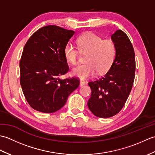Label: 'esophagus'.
<instances>
[{
  "mask_svg": "<svg viewBox=\"0 0 155 155\" xmlns=\"http://www.w3.org/2000/svg\"><path fill=\"white\" fill-rule=\"evenodd\" d=\"M84 84H85V82L84 81H83V80H81L80 81V86L82 87V86H83V85H84Z\"/></svg>",
  "mask_w": 155,
  "mask_h": 155,
  "instance_id": "esophagus-1",
  "label": "esophagus"
}]
</instances>
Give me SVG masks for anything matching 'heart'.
I'll list each match as a JSON object with an SVG mask.
<instances>
[{
    "label": "heart",
    "mask_w": 155,
    "mask_h": 155,
    "mask_svg": "<svg viewBox=\"0 0 155 155\" xmlns=\"http://www.w3.org/2000/svg\"><path fill=\"white\" fill-rule=\"evenodd\" d=\"M78 50L85 55V63L72 69V74L86 79L93 76L96 72L102 74L108 71L114 61L117 48L110 39H103L92 32L81 36L76 41ZM74 47L67 44L64 48L66 60L72 65L78 63L79 52Z\"/></svg>",
    "instance_id": "heart-1"
}]
</instances>
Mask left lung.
I'll list each match as a JSON object with an SVG mask.
<instances>
[{
	"label": "left lung",
	"instance_id": "1",
	"mask_svg": "<svg viewBox=\"0 0 155 155\" xmlns=\"http://www.w3.org/2000/svg\"><path fill=\"white\" fill-rule=\"evenodd\" d=\"M117 48L114 61L103 77L88 83V107L95 116L109 118L119 113L132 89L135 73L134 51L128 36L117 30L111 36Z\"/></svg>",
	"mask_w": 155,
	"mask_h": 155
}]
</instances>
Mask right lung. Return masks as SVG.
Returning a JSON list of instances; mask_svg holds the SVG:
<instances>
[{
    "instance_id": "obj_1",
    "label": "right lung",
    "mask_w": 155,
    "mask_h": 155,
    "mask_svg": "<svg viewBox=\"0 0 155 155\" xmlns=\"http://www.w3.org/2000/svg\"><path fill=\"white\" fill-rule=\"evenodd\" d=\"M74 34L73 31L48 25L39 28L26 43L20 61V83L33 109L54 113L79 86L77 78H59L68 71L64 48Z\"/></svg>"
}]
</instances>
